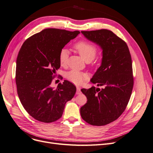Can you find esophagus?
<instances>
[{"label": "esophagus", "instance_id": "esophagus-1", "mask_svg": "<svg viewBox=\"0 0 153 153\" xmlns=\"http://www.w3.org/2000/svg\"><path fill=\"white\" fill-rule=\"evenodd\" d=\"M76 94L77 95H80V94H82L80 87H76Z\"/></svg>", "mask_w": 153, "mask_h": 153}]
</instances>
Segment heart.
<instances>
[{
  "instance_id": "1",
  "label": "heart",
  "mask_w": 153,
  "mask_h": 153,
  "mask_svg": "<svg viewBox=\"0 0 153 153\" xmlns=\"http://www.w3.org/2000/svg\"><path fill=\"white\" fill-rule=\"evenodd\" d=\"M74 48L85 62H91L97 53V48L93 44L87 41H79L74 45ZM69 53L67 49L63 48L59 53V62L61 66H65L67 64ZM66 78L76 85L83 83L87 80V75L77 70H72L66 73Z\"/></svg>"
}]
</instances>
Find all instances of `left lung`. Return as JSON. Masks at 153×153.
Returning a JSON list of instances; mask_svg holds the SVG:
<instances>
[{
    "mask_svg": "<svg viewBox=\"0 0 153 153\" xmlns=\"http://www.w3.org/2000/svg\"><path fill=\"white\" fill-rule=\"evenodd\" d=\"M81 33L102 50L101 65L90 82L103 88L81 90L87 102L80 114L91 125L104 126L117 119L129 101L134 84L131 56L127 44L111 30Z\"/></svg>",
    "mask_w": 153,
    "mask_h": 153,
    "instance_id": "1",
    "label": "left lung"
}]
</instances>
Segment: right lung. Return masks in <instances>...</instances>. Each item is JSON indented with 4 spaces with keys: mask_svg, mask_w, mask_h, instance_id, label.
<instances>
[{
    "mask_svg": "<svg viewBox=\"0 0 153 153\" xmlns=\"http://www.w3.org/2000/svg\"><path fill=\"white\" fill-rule=\"evenodd\" d=\"M80 33L46 29L27 39L20 49L16 60L17 94L24 109L37 120L50 123L59 119L76 93V87L68 80L56 89L51 84L60 67V51Z\"/></svg>",
    "mask_w": 153,
    "mask_h": 153,
    "instance_id": "1",
    "label": "right lung"
}]
</instances>
